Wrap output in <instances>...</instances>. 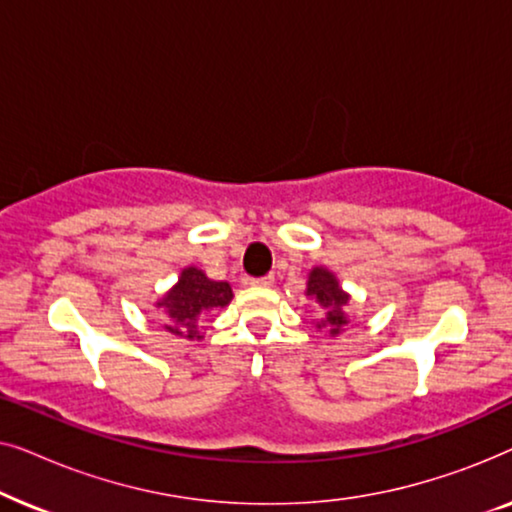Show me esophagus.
Segmentation results:
<instances>
[{
  "label": "esophagus",
  "instance_id": "esophagus-1",
  "mask_svg": "<svg viewBox=\"0 0 512 512\" xmlns=\"http://www.w3.org/2000/svg\"><path fill=\"white\" fill-rule=\"evenodd\" d=\"M251 284H254V286H261V289H270V286L275 284V277H272V275L256 277V279H251Z\"/></svg>",
  "mask_w": 512,
  "mask_h": 512
}]
</instances>
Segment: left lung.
Wrapping results in <instances>:
<instances>
[{
	"mask_svg": "<svg viewBox=\"0 0 512 512\" xmlns=\"http://www.w3.org/2000/svg\"><path fill=\"white\" fill-rule=\"evenodd\" d=\"M305 296L317 305L319 319H314V326L319 331H326L328 338H335V335H340L349 326L347 307L352 296L342 289L340 279L335 277L333 270L324 268V265H314L307 272Z\"/></svg>",
	"mask_w": 512,
	"mask_h": 512,
	"instance_id": "1",
	"label": "left lung"
}]
</instances>
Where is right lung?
Listing matches in <instances>:
<instances>
[{
	"label": "right lung",
	"instance_id": "1",
	"mask_svg": "<svg viewBox=\"0 0 512 512\" xmlns=\"http://www.w3.org/2000/svg\"><path fill=\"white\" fill-rule=\"evenodd\" d=\"M233 300V289L228 282H214L205 270L188 265L181 270L177 284L165 291L153 307L163 314L167 333L186 340H202L200 319L212 310H223Z\"/></svg>",
	"mask_w": 512,
	"mask_h": 512
}]
</instances>
